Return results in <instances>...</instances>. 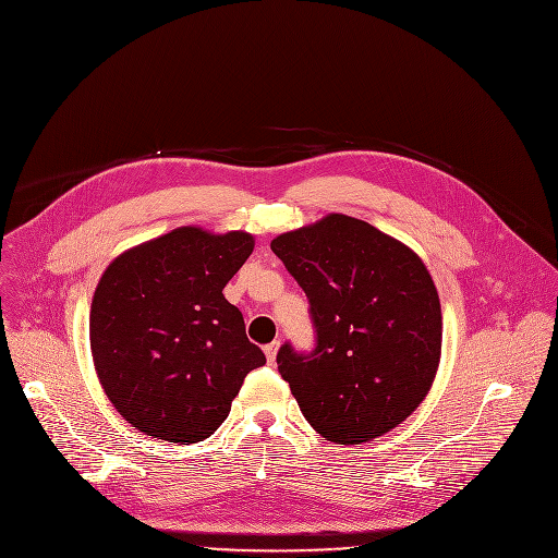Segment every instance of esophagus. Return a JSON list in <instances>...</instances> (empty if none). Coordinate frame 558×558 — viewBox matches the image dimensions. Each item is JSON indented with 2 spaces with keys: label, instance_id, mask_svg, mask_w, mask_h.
I'll return each instance as SVG.
<instances>
[{
  "label": "esophagus",
  "instance_id": "34e87169",
  "mask_svg": "<svg viewBox=\"0 0 558 558\" xmlns=\"http://www.w3.org/2000/svg\"><path fill=\"white\" fill-rule=\"evenodd\" d=\"M279 345H281L279 341H272L270 345H266V348H264L266 359H268V363H270V365H272V363H275V359H277V350H279Z\"/></svg>",
  "mask_w": 558,
  "mask_h": 558
}]
</instances>
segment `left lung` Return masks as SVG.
Masks as SVG:
<instances>
[{"mask_svg": "<svg viewBox=\"0 0 558 558\" xmlns=\"http://www.w3.org/2000/svg\"><path fill=\"white\" fill-rule=\"evenodd\" d=\"M310 301L312 352L277 354L305 420L361 444L409 417L430 389L441 310L422 259L356 217L331 213L270 244Z\"/></svg>", "mask_w": 558, "mask_h": 558, "instance_id": "8db88e82", "label": "left lung"}]
</instances>
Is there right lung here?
<instances>
[{"mask_svg": "<svg viewBox=\"0 0 558 558\" xmlns=\"http://www.w3.org/2000/svg\"><path fill=\"white\" fill-rule=\"evenodd\" d=\"M253 235L175 229L117 257L89 312L98 380L145 435L195 444L229 417L248 372L266 363L242 312L221 294Z\"/></svg>", "mask_w": 558, "mask_h": 558, "instance_id": "add662e5", "label": "right lung"}]
</instances>
